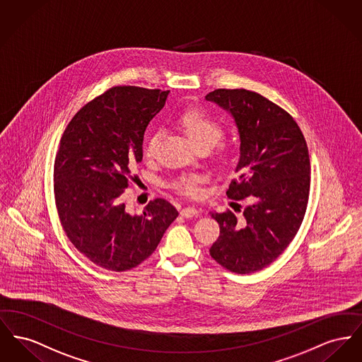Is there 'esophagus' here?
<instances>
[{"label": "esophagus", "mask_w": 362, "mask_h": 362, "mask_svg": "<svg viewBox=\"0 0 362 362\" xmlns=\"http://www.w3.org/2000/svg\"><path fill=\"white\" fill-rule=\"evenodd\" d=\"M180 214H182L183 217H186V218H190V217L198 216L199 212H198V209H195V208H192V206H187V208H185V209L180 211Z\"/></svg>", "instance_id": "1"}]
</instances>
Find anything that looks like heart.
Here are the masks:
<instances>
[{"instance_id":"1","label":"heart","mask_w":362,"mask_h":362,"mask_svg":"<svg viewBox=\"0 0 362 362\" xmlns=\"http://www.w3.org/2000/svg\"><path fill=\"white\" fill-rule=\"evenodd\" d=\"M177 127L182 129V132L186 135L189 142L194 148H208L212 149L216 146L220 139L223 138V128L217 120H214L212 116L208 113L190 107L185 110L176 122ZM160 141V134L153 132L150 134L145 142V156L151 158L154 156V151L157 149ZM204 182V177L201 175H187L182 176L173 183L175 190L185 195H197L199 192V185Z\"/></svg>"}]
</instances>
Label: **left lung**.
<instances>
[{
	"instance_id": "left-lung-1",
	"label": "left lung",
	"mask_w": 362,
	"mask_h": 362,
	"mask_svg": "<svg viewBox=\"0 0 362 362\" xmlns=\"http://www.w3.org/2000/svg\"><path fill=\"white\" fill-rule=\"evenodd\" d=\"M205 98L231 115L239 134V176L227 195L250 202L240 218L211 212L220 236L209 252L226 269L246 275L274 262L297 235L309 199V150L296 120L255 91L218 88Z\"/></svg>"
}]
</instances>
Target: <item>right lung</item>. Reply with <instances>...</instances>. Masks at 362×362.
I'll return each mask as SVG.
<instances>
[{"instance_id":"add662e5","label":"right lung","mask_w":362,"mask_h":362,"mask_svg":"<svg viewBox=\"0 0 362 362\" xmlns=\"http://www.w3.org/2000/svg\"><path fill=\"white\" fill-rule=\"evenodd\" d=\"M168 93L113 87L86 104L63 134L54 163L59 217L72 245L107 271L145 261L179 214L163 198L141 214H129L122 201L131 170L142 161L145 129Z\"/></svg>"}]
</instances>
